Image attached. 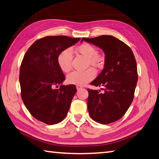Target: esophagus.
<instances>
[{"label": "esophagus", "instance_id": "1", "mask_svg": "<svg viewBox=\"0 0 159 159\" xmlns=\"http://www.w3.org/2000/svg\"><path fill=\"white\" fill-rule=\"evenodd\" d=\"M82 88H83L82 86H80V85H76L77 90H79V89H82Z\"/></svg>", "mask_w": 159, "mask_h": 159}]
</instances>
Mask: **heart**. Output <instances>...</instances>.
<instances>
[{
    "label": "heart",
    "mask_w": 159,
    "mask_h": 159,
    "mask_svg": "<svg viewBox=\"0 0 159 159\" xmlns=\"http://www.w3.org/2000/svg\"><path fill=\"white\" fill-rule=\"evenodd\" d=\"M77 51L87 57L88 64L94 67H99L102 64V56L97 53V48L92 45L84 43L78 47ZM72 57L73 53L70 48H65L58 54L57 64L60 70L65 73H67L71 70ZM95 76L96 71L93 68H89L85 71H74L67 76V81L70 84L83 85L93 79Z\"/></svg>",
    "instance_id": "heart-1"
}]
</instances>
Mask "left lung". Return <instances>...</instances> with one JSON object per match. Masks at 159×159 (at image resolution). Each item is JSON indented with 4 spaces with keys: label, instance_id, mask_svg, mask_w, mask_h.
Listing matches in <instances>:
<instances>
[{
    "label": "left lung",
    "instance_id": "8db88e82",
    "mask_svg": "<svg viewBox=\"0 0 159 159\" xmlns=\"http://www.w3.org/2000/svg\"><path fill=\"white\" fill-rule=\"evenodd\" d=\"M83 41L97 46L105 53L104 68L90 83L103 87L104 92L88 89L89 116L102 125L116 122L126 113L134 99L138 81L134 55L129 46L111 35L83 37Z\"/></svg>",
    "mask_w": 159,
    "mask_h": 159
}]
</instances>
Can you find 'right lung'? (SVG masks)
Returning a JSON list of instances; mask_svg holds the SVG:
<instances>
[{"instance_id":"right-lung-1","label":"right lung","mask_w":159,"mask_h":159,"mask_svg":"<svg viewBox=\"0 0 159 159\" xmlns=\"http://www.w3.org/2000/svg\"><path fill=\"white\" fill-rule=\"evenodd\" d=\"M80 38L47 36L28 48L20 67L21 95L33 116L47 125H56L67 116L76 92L74 85H63L65 76L57 64L62 50L74 45ZM58 89H55V86Z\"/></svg>"}]
</instances>
